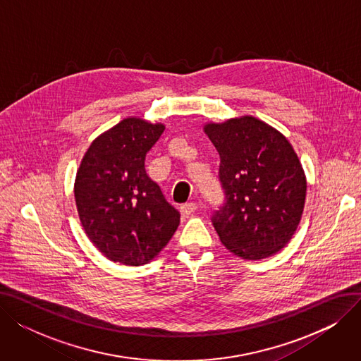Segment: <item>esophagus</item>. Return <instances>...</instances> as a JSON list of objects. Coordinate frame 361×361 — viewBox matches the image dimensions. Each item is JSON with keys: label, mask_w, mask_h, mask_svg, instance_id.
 <instances>
[{"label": "esophagus", "mask_w": 361, "mask_h": 361, "mask_svg": "<svg viewBox=\"0 0 361 361\" xmlns=\"http://www.w3.org/2000/svg\"><path fill=\"white\" fill-rule=\"evenodd\" d=\"M197 211V204L195 203V202H190V203H185V204H183L181 207H180V212L183 214V215H193L195 212Z\"/></svg>", "instance_id": "obj_1"}]
</instances>
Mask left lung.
<instances>
[{"instance_id": "8db88e82", "label": "left lung", "mask_w": 361, "mask_h": 361, "mask_svg": "<svg viewBox=\"0 0 361 361\" xmlns=\"http://www.w3.org/2000/svg\"><path fill=\"white\" fill-rule=\"evenodd\" d=\"M219 154L224 203L212 214L222 244L234 255L259 260L286 245L306 200L305 171L279 131L255 117L207 124Z\"/></svg>"}]
</instances>
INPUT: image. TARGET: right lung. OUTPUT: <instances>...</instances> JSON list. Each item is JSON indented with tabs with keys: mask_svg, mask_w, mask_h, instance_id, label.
Wrapping results in <instances>:
<instances>
[{
	"mask_svg": "<svg viewBox=\"0 0 361 361\" xmlns=\"http://www.w3.org/2000/svg\"><path fill=\"white\" fill-rule=\"evenodd\" d=\"M165 127L126 118L87 149L74 184L83 228L109 260L139 267L174 235L180 214L145 169Z\"/></svg>",
	"mask_w": 361,
	"mask_h": 361,
	"instance_id": "1",
	"label": "right lung"
}]
</instances>
